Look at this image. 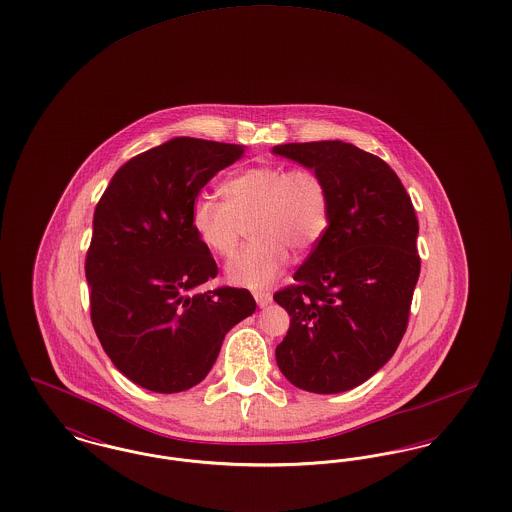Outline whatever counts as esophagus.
<instances>
[{"label":"esophagus","mask_w":512,"mask_h":512,"mask_svg":"<svg viewBox=\"0 0 512 512\" xmlns=\"http://www.w3.org/2000/svg\"><path fill=\"white\" fill-rule=\"evenodd\" d=\"M253 297H255V301H257L259 307H267L268 303L272 301V295L268 292H263V290H255Z\"/></svg>","instance_id":"1"}]
</instances>
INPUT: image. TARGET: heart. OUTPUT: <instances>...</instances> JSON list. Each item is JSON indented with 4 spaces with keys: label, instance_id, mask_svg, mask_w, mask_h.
Listing matches in <instances>:
<instances>
[{
    "label": "heart",
    "instance_id": "obj_1",
    "mask_svg": "<svg viewBox=\"0 0 512 512\" xmlns=\"http://www.w3.org/2000/svg\"><path fill=\"white\" fill-rule=\"evenodd\" d=\"M222 192L197 195L192 203V226L211 253L226 257L244 234L255 238L228 263L230 282L261 288L274 280L290 261V249L305 253L322 240L330 224V192L313 169L257 165L230 176Z\"/></svg>",
    "mask_w": 512,
    "mask_h": 512
}]
</instances>
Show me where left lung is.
I'll list each match as a JSON object with an SVG mask.
<instances>
[{
	"label": "left lung",
	"instance_id": "8db88e82",
	"mask_svg": "<svg viewBox=\"0 0 512 512\" xmlns=\"http://www.w3.org/2000/svg\"><path fill=\"white\" fill-rule=\"evenodd\" d=\"M272 153L317 171L330 192L326 234L295 284L274 293L292 317L276 363L299 390H351L390 361L407 330L420 274L413 201L386 161L353 144H284Z\"/></svg>",
	"mask_w": 512,
	"mask_h": 512
}]
</instances>
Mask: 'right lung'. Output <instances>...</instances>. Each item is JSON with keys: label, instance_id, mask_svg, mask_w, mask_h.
<instances>
[{"label": "right lung", "instance_id": "right-lung-1", "mask_svg": "<svg viewBox=\"0 0 512 512\" xmlns=\"http://www.w3.org/2000/svg\"><path fill=\"white\" fill-rule=\"evenodd\" d=\"M244 147L172 138L124 163L96 205L86 253L92 324L113 365L146 390L194 388L226 332L255 313L244 288L199 290L219 268L190 217L203 186Z\"/></svg>", "mask_w": 512, "mask_h": 512}]
</instances>
